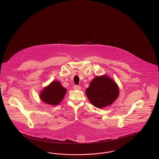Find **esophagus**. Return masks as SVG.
I'll use <instances>...</instances> for the list:
<instances>
[{
    "mask_svg": "<svg viewBox=\"0 0 159 159\" xmlns=\"http://www.w3.org/2000/svg\"><path fill=\"white\" fill-rule=\"evenodd\" d=\"M73 89H75V90H80L81 87L79 85H74L73 86Z\"/></svg>",
    "mask_w": 159,
    "mask_h": 159,
    "instance_id": "esophagus-1",
    "label": "esophagus"
}]
</instances>
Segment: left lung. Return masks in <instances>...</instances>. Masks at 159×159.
<instances>
[{"label":"left lung","instance_id":"left-lung-1","mask_svg":"<svg viewBox=\"0 0 159 159\" xmlns=\"http://www.w3.org/2000/svg\"><path fill=\"white\" fill-rule=\"evenodd\" d=\"M119 88L108 76H97L86 90V95L93 106L102 108L111 105L119 96Z\"/></svg>","mask_w":159,"mask_h":159}]
</instances>
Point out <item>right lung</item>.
<instances>
[{"mask_svg": "<svg viewBox=\"0 0 159 159\" xmlns=\"http://www.w3.org/2000/svg\"><path fill=\"white\" fill-rule=\"evenodd\" d=\"M66 89L63 88L58 81H53L46 87L40 95L41 99L46 104L52 106L58 104L64 98Z\"/></svg>", "mask_w": 159, "mask_h": 159, "instance_id": "1", "label": "right lung"}]
</instances>
